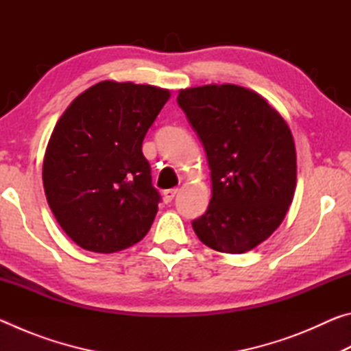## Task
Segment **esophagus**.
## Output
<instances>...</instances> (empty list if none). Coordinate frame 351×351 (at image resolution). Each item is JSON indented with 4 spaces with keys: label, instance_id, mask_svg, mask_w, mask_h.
I'll return each mask as SVG.
<instances>
[{
    "label": "esophagus",
    "instance_id": "esophagus-1",
    "mask_svg": "<svg viewBox=\"0 0 351 351\" xmlns=\"http://www.w3.org/2000/svg\"><path fill=\"white\" fill-rule=\"evenodd\" d=\"M176 193H178V189L164 190V201H165V203H170V201L176 197Z\"/></svg>",
    "mask_w": 351,
    "mask_h": 351
}]
</instances>
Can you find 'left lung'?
Listing matches in <instances>:
<instances>
[{
	"instance_id": "obj_1",
	"label": "left lung",
	"mask_w": 351,
	"mask_h": 351,
	"mask_svg": "<svg viewBox=\"0 0 351 351\" xmlns=\"http://www.w3.org/2000/svg\"><path fill=\"white\" fill-rule=\"evenodd\" d=\"M209 161L212 198L192 226L206 246L243 254L269 239L293 203V133L268 100L239 85H203L178 94Z\"/></svg>"
}]
</instances>
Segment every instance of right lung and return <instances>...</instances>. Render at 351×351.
Returning <instances> with one entry per match:
<instances>
[{
  "label": "right lung",
  "instance_id": "1",
  "mask_svg": "<svg viewBox=\"0 0 351 351\" xmlns=\"http://www.w3.org/2000/svg\"><path fill=\"white\" fill-rule=\"evenodd\" d=\"M170 91L133 82H99L58 119L43 159L47 204L86 251L111 254L150 230L159 197L142 141Z\"/></svg>",
  "mask_w": 351,
  "mask_h": 351
}]
</instances>
